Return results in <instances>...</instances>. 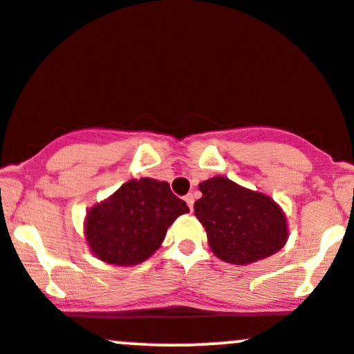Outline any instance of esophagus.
Listing matches in <instances>:
<instances>
[{"label": "esophagus", "instance_id": "esophagus-1", "mask_svg": "<svg viewBox=\"0 0 354 354\" xmlns=\"http://www.w3.org/2000/svg\"><path fill=\"white\" fill-rule=\"evenodd\" d=\"M185 202H187V203H188L189 210H192V212H193V202H195V200H193V195H192V193H189V195H187V196H185Z\"/></svg>", "mask_w": 354, "mask_h": 354}]
</instances>
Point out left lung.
Segmentation results:
<instances>
[{
    "instance_id": "8db88e82",
    "label": "left lung",
    "mask_w": 354,
    "mask_h": 354,
    "mask_svg": "<svg viewBox=\"0 0 354 354\" xmlns=\"http://www.w3.org/2000/svg\"><path fill=\"white\" fill-rule=\"evenodd\" d=\"M198 187L202 198L193 205L195 215L218 259L249 265L283 248L288 239L286 218L270 196L224 176L210 178Z\"/></svg>"
}]
</instances>
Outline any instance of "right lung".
I'll use <instances>...</instances> for the list:
<instances>
[{
    "instance_id": "right-lung-1",
    "label": "right lung",
    "mask_w": 354,
    "mask_h": 354,
    "mask_svg": "<svg viewBox=\"0 0 354 354\" xmlns=\"http://www.w3.org/2000/svg\"><path fill=\"white\" fill-rule=\"evenodd\" d=\"M188 212L187 203L173 195L166 181L130 180L105 202L89 208L84 236L102 261L139 265L161 245L167 227Z\"/></svg>"
}]
</instances>
